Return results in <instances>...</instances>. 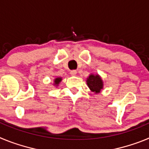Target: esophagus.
Here are the masks:
<instances>
[{
	"mask_svg": "<svg viewBox=\"0 0 149 149\" xmlns=\"http://www.w3.org/2000/svg\"><path fill=\"white\" fill-rule=\"evenodd\" d=\"M70 74L72 76H75L77 74V71L76 70H72L70 72Z\"/></svg>",
	"mask_w": 149,
	"mask_h": 149,
	"instance_id": "1",
	"label": "esophagus"
}]
</instances>
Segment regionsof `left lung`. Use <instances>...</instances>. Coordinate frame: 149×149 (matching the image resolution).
<instances>
[{"label":"left lung","instance_id":"8db88e82","mask_svg":"<svg viewBox=\"0 0 149 149\" xmlns=\"http://www.w3.org/2000/svg\"><path fill=\"white\" fill-rule=\"evenodd\" d=\"M86 84L93 93L95 94H98L104 88L103 80L98 74H90L86 78Z\"/></svg>","mask_w":149,"mask_h":149}]
</instances>
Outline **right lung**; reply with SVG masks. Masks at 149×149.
<instances>
[{
	"label": "right lung",
	"mask_w": 149,
	"mask_h": 149,
	"mask_svg": "<svg viewBox=\"0 0 149 149\" xmlns=\"http://www.w3.org/2000/svg\"><path fill=\"white\" fill-rule=\"evenodd\" d=\"M62 80H63V78H62L61 77H56V78H54V84H53L54 86H58L59 85H60V83L62 81Z\"/></svg>",
	"instance_id": "1"
}]
</instances>
